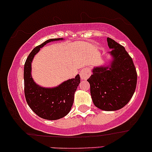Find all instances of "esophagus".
<instances>
[{
    "label": "esophagus",
    "mask_w": 152,
    "mask_h": 152,
    "mask_svg": "<svg viewBox=\"0 0 152 152\" xmlns=\"http://www.w3.org/2000/svg\"><path fill=\"white\" fill-rule=\"evenodd\" d=\"M91 70L87 67L83 68V69H81L80 71V76H81V78L82 80L87 79L91 76Z\"/></svg>",
    "instance_id": "esophagus-1"
}]
</instances>
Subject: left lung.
Instances as JSON below:
<instances>
[{"label": "left lung", "instance_id": "8db88e82", "mask_svg": "<svg viewBox=\"0 0 152 152\" xmlns=\"http://www.w3.org/2000/svg\"><path fill=\"white\" fill-rule=\"evenodd\" d=\"M109 65L95 66L87 81L94 105L104 111H116L128 104L137 86V74L124 47L107 38Z\"/></svg>", "mask_w": 152, "mask_h": 152}]
</instances>
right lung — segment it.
<instances>
[{
    "label": "right lung",
    "mask_w": 152,
    "mask_h": 152,
    "mask_svg": "<svg viewBox=\"0 0 152 152\" xmlns=\"http://www.w3.org/2000/svg\"><path fill=\"white\" fill-rule=\"evenodd\" d=\"M64 38L48 39L36 46L31 52L24 65V93L27 104L39 117L47 120H57L66 116L71 111L74 94L80 83L79 75L66 80L58 86L46 88L39 86L31 76V63L41 48L51 41H62Z\"/></svg>",
    "instance_id": "right-lung-1"
}]
</instances>
